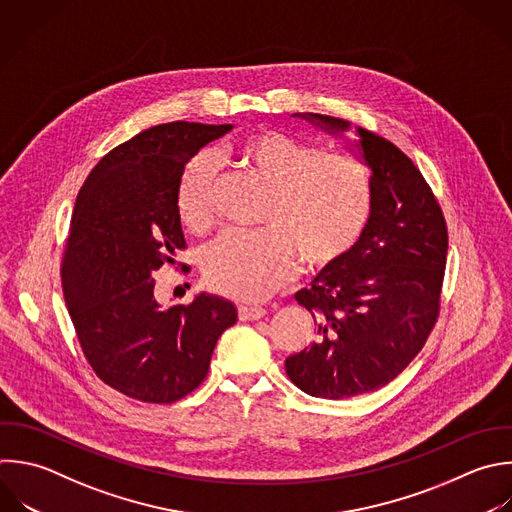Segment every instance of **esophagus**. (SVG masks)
Returning a JSON list of instances; mask_svg holds the SVG:
<instances>
[{
  "mask_svg": "<svg viewBox=\"0 0 512 512\" xmlns=\"http://www.w3.org/2000/svg\"><path fill=\"white\" fill-rule=\"evenodd\" d=\"M266 314V308L256 306V304H240L238 306V316L240 320H258Z\"/></svg>",
  "mask_w": 512,
  "mask_h": 512,
  "instance_id": "obj_1",
  "label": "esophagus"
}]
</instances>
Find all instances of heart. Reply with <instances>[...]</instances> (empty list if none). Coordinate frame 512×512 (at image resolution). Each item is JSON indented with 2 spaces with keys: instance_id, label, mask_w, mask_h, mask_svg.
<instances>
[{
  "instance_id": "b5f03b06",
  "label": "heart",
  "mask_w": 512,
  "mask_h": 512,
  "mask_svg": "<svg viewBox=\"0 0 512 512\" xmlns=\"http://www.w3.org/2000/svg\"><path fill=\"white\" fill-rule=\"evenodd\" d=\"M250 176L268 186L260 232H226L202 258L210 288L238 300H260L286 284L298 266L320 270L340 262L360 240L372 212L366 168L344 154L276 130H260L230 148ZM216 168L196 154L178 184V214L192 232L214 222Z\"/></svg>"
}]
</instances>
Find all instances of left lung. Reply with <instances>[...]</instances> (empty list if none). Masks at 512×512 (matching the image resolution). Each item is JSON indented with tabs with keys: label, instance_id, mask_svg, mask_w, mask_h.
Listing matches in <instances>:
<instances>
[{
	"label": "left lung",
	"instance_id": "8db88e82",
	"mask_svg": "<svg viewBox=\"0 0 512 512\" xmlns=\"http://www.w3.org/2000/svg\"><path fill=\"white\" fill-rule=\"evenodd\" d=\"M328 134L340 118L294 114ZM372 170V212L356 246L322 268L296 300L316 322V342L286 358L288 378L318 398H350L394 380L422 350L440 312L448 232L412 160L392 142L356 128Z\"/></svg>",
	"mask_w": 512,
	"mask_h": 512
}]
</instances>
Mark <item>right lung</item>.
Here are the masks:
<instances>
[{
	"label": "right lung",
	"instance_id": "right-lung-1",
	"mask_svg": "<svg viewBox=\"0 0 512 512\" xmlns=\"http://www.w3.org/2000/svg\"><path fill=\"white\" fill-rule=\"evenodd\" d=\"M232 124L170 122L108 152L72 214L62 288L86 360L114 390L172 404L202 384L236 306L198 294L162 308L152 274L186 248L178 184L186 164Z\"/></svg>",
	"mask_w": 512,
	"mask_h": 512
}]
</instances>
